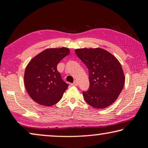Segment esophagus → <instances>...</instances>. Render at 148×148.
Listing matches in <instances>:
<instances>
[{"label":"esophagus","instance_id":"esophagus-1","mask_svg":"<svg viewBox=\"0 0 148 148\" xmlns=\"http://www.w3.org/2000/svg\"><path fill=\"white\" fill-rule=\"evenodd\" d=\"M72 86H77V82L75 80V81L73 82V83L72 84Z\"/></svg>","mask_w":148,"mask_h":148}]
</instances>
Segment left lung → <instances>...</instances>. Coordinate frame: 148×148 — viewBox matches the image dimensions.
<instances>
[{
	"mask_svg": "<svg viewBox=\"0 0 148 148\" xmlns=\"http://www.w3.org/2000/svg\"><path fill=\"white\" fill-rule=\"evenodd\" d=\"M75 53L89 71V87L83 91L85 101L99 109L114 103L125 84L124 73L118 60L101 48L76 49Z\"/></svg>",
	"mask_w": 148,
	"mask_h": 148,
	"instance_id": "left-lung-1",
	"label": "left lung"
}]
</instances>
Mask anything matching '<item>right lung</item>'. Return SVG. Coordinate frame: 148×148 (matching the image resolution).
I'll list each match as a JSON object with an SVG mask.
<instances>
[{
    "label": "right lung",
    "instance_id": "obj_1",
    "mask_svg": "<svg viewBox=\"0 0 148 148\" xmlns=\"http://www.w3.org/2000/svg\"><path fill=\"white\" fill-rule=\"evenodd\" d=\"M70 53L66 47L49 48L32 58L25 69L24 83L34 102L51 106L61 99L69 85L57 71V64Z\"/></svg>",
    "mask_w": 148,
    "mask_h": 148
}]
</instances>
